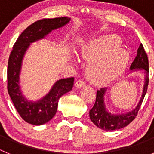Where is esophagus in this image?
<instances>
[{"label": "esophagus", "mask_w": 154, "mask_h": 154, "mask_svg": "<svg viewBox=\"0 0 154 154\" xmlns=\"http://www.w3.org/2000/svg\"><path fill=\"white\" fill-rule=\"evenodd\" d=\"M85 82L82 81V80H78L75 82V86L77 88H81V87H83L85 85Z\"/></svg>", "instance_id": "esophagus-1"}]
</instances>
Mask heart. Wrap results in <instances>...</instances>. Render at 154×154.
<instances>
[{
  "instance_id": "obj_1",
  "label": "heart",
  "mask_w": 154,
  "mask_h": 154,
  "mask_svg": "<svg viewBox=\"0 0 154 154\" xmlns=\"http://www.w3.org/2000/svg\"><path fill=\"white\" fill-rule=\"evenodd\" d=\"M121 46L122 42L117 36L107 35L92 40L82 47V57L91 62L87 75L92 82L106 85L123 74L130 61V54Z\"/></svg>"
}]
</instances>
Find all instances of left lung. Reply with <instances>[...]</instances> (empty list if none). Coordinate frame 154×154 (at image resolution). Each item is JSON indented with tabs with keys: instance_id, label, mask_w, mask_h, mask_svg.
Wrapping results in <instances>:
<instances>
[{
	"instance_id": "left-lung-1",
	"label": "left lung",
	"mask_w": 154,
	"mask_h": 154,
	"mask_svg": "<svg viewBox=\"0 0 154 154\" xmlns=\"http://www.w3.org/2000/svg\"><path fill=\"white\" fill-rule=\"evenodd\" d=\"M130 69L132 71H144V73L146 75L140 100L136 108L133 109L130 112L116 115V114L110 113L106 108L104 96L106 92L107 88H102L99 90H97L96 103L89 111V117L92 123L102 130L106 131L119 130L130 124L137 116L144 96L147 91L148 83H149V61H148L147 55L142 44L140 45V47L137 50V56L132 63Z\"/></svg>"
}]
</instances>
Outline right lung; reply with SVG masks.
Segmentation results:
<instances>
[{"label": "right lung", "instance_id": "right-lung-1", "mask_svg": "<svg viewBox=\"0 0 154 154\" xmlns=\"http://www.w3.org/2000/svg\"><path fill=\"white\" fill-rule=\"evenodd\" d=\"M70 20L68 17H62L35 21L23 31L13 46L8 65V94L19 115L30 124H45L54 117L58 109V99L72 89L74 78L58 80L45 96L36 102L28 101L22 95L19 84L24 54L31 43L44 38L52 30L62 28Z\"/></svg>", "mask_w": 154, "mask_h": 154}]
</instances>
